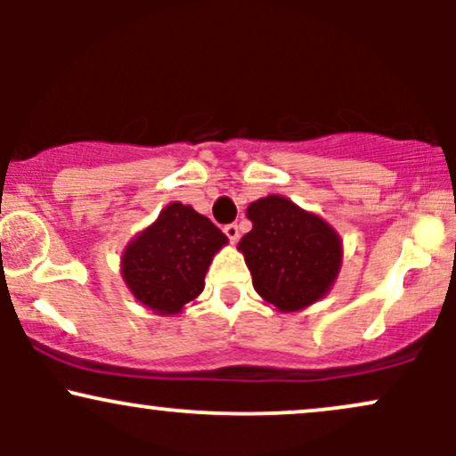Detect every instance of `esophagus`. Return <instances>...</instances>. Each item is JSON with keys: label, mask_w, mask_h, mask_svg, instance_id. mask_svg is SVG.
I'll return each mask as SVG.
<instances>
[{"label": "esophagus", "mask_w": 456, "mask_h": 456, "mask_svg": "<svg viewBox=\"0 0 456 456\" xmlns=\"http://www.w3.org/2000/svg\"><path fill=\"white\" fill-rule=\"evenodd\" d=\"M224 235H227V238H229V242L235 244L240 240V227L235 223L224 224Z\"/></svg>", "instance_id": "obj_1"}]
</instances>
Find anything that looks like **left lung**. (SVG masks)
<instances>
[{
	"label": "left lung",
	"instance_id": "1",
	"mask_svg": "<svg viewBox=\"0 0 456 456\" xmlns=\"http://www.w3.org/2000/svg\"><path fill=\"white\" fill-rule=\"evenodd\" d=\"M246 216L253 229L238 250L255 291L282 313L302 311L332 289L343 261L338 233L317 214L281 195L257 199Z\"/></svg>",
	"mask_w": 456,
	"mask_h": 456
}]
</instances>
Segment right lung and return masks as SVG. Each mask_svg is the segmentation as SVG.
<instances>
[{
	"mask_svg": "<svg viewBox=\"0 0 456 456\" xmlns=\"http://www.w3.org/2000/svg\"><path fill=\"white\" fill-rule=\"evenodd\" d=\"M227 235L191 206L174 201L122 253V279L143 306L177 315L203 291Z\"/></svg>",
	"mask_w": 456,
	"mask_h": 456,
	"instance_id": "1",
	"label": "right lung"
}]
</instances>
